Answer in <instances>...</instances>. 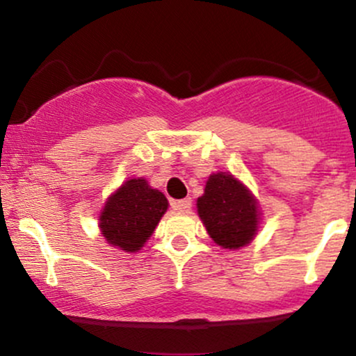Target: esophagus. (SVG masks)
I'll use <instances>...</instances> for the list:
<instances>
[{
	"instance_id": "1",
	"label": "esophagus",
	"mask_w": 356,
	"mask_h": 356,
	"mask_svg": "<svg viewBox=\"0 0 356 356\" xmlns=\"http://www.w3.org/2000/svg\"><path fill=\"white\" fill-rule=\"evenodd\" d=\"M172 207H174V211H177V212H189L192 207V201L189 197L181 199V201H174Z\"/></svg>"
}]
</instances>
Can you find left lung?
<instances>
[{
  "mask_svg": "<svg viewBox=\"0 0 356 356\" xmlns=\"http://www.w3.org/2000/svg\"><path fill=\"white\" fill-rule=\"evenodd\" d=\"M197 214L212 241L234 251L256 238L263 212L254 194L239 179L216 172L209 175L197 199Z\"/></svg>",
  "mask_w": 356,
  "mask_h": 356,
  "instance_id": "left-lung-1",
  "label": "left lung"
}]
</instances>
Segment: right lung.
Instances as JSON below:
<instances>
[{
	"label": "right lung",
	"mask_w": 356,
	"mask_h": 356,
	"mask_svg": "<svg viewBox=\"0 0 356 356\" xmlns=\"http://www.w3.org/2000/svg\"><path fill=\"white\" fill-rule=\"evenodd\" d=\"M169 201L144 177H134L108 195L99 216L100 234L110 246L137 252L154 234Z\"/></svg>",
	"instance_id": "right-lung-1"
}]
</instances>
